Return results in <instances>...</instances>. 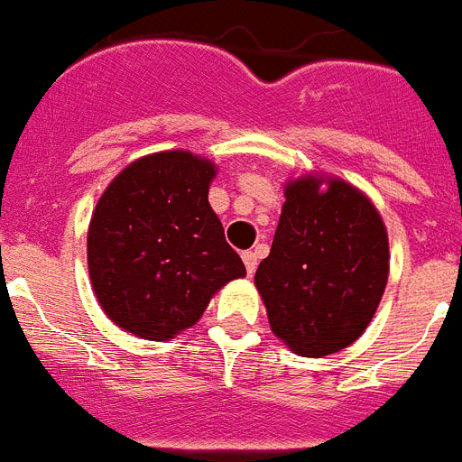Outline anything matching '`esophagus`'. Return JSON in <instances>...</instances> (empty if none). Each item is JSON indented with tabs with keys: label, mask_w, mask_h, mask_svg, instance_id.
Segmentation results:
<instances>
[{
	"label": "esophagus",
	"mask_w": 462,
	"mask_h": 462,
	"mask_svg": "<svg viewBox=\"0 0 462 462\" xmlns=\"http://www.w3.org/2000/svg\"><path fill=\"white\" fill-rule=\"evenodd\" d=\"M242 261L244 265H246V273H249L251 277V274L255 273V267H258V254H255V251H244Z\"/></svg>",
	"instance_id": "obj_1"
}]
</instances>
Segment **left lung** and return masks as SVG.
Here are the masks:
<instances>
[{
    "instance_id": "obj_1",
    "label": "left lung",
    "mask_w": 462,
    "mask_h": 462,
    "mask_svg": "<svg viewBox=\"0 0 462 462\" xmlns=\"http://www.w3.org/2000/svg\"><path fill=\"white\" fill-rule=\"evenodd\" d=\"M273 249L255 270L274 336L303 356L355 343L374 319L390 273L381 213L340 178L289 180Z\"/></svg>"
}]
</instances>
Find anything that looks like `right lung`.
Masks as SVG:
<instances>
[{
  "instance_id": "add662e5",
  "label": "right lung",
  "mask_w": 462,
  "mask_h": 462,
  "mask_svg": "<svg viewBox=\"0 0 462 462\" xmlns=\"http://www.w3.org/2000/svg\"><path fill=\"white\" fill-rule=\"evenodd\" d=\"M216 164L185 150L147 154L119 173L88 225V274L100 308L138 338L197 324L220 286L246 274L208 204Z\"/></svg>"
}]
</instances>
